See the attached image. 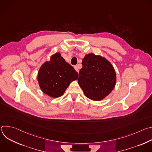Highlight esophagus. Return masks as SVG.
<instances>
[{
  "mask_svg": "<svg viewBox=\"0 0 152 152\" xmlns=\"http://www.w3.org/2000/svg\"><path fill=\"white\" fill-rule=\"evenodd\" d=\"M74 68H75V69L76 70V71L77 72H79V69H78V68H77V66H74Z\"/></svg>",
  "mask_w": 152,
  "mask_h": 152,
  "instance_id": "34e87169",
  "label": "esophagus"
}]
</instances>
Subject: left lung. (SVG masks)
Wrapping results in <instances>:
<instances>
[{"mask_svg":"<svg viewBox=\"0 0 152 152\" xmlns=\"http://www.w3.org/2000/svg\"><path fill=\"white\" fill-rule=\"evenodd\" d=\"M79 71L78 83L86 97L99 101L114 89L116 73L111 64L105 58L90 53L85 56Z\"/></svg>","mask_w":152,"mask_h":152,"instance_id":"1","label":"left lung"}]
</instances>
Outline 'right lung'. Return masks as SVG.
<instances>
[{"mask_svg":"<svg viewBox=\"0 0 152 152\" xmlns=\"http://www.w3.org/2000/svg\"><path fill=\"white\" fill-rule=\"evenodd\" d=\"M78 77L77 72L66 62L59 53L50 57L40 67L38 81L40 88L48 96L56 98L61 96L69 84Z\"/></svg>","mask_w":152,"mask_h":152,"instance_id":"obj_1","label":"right lung"}]
</instances>
